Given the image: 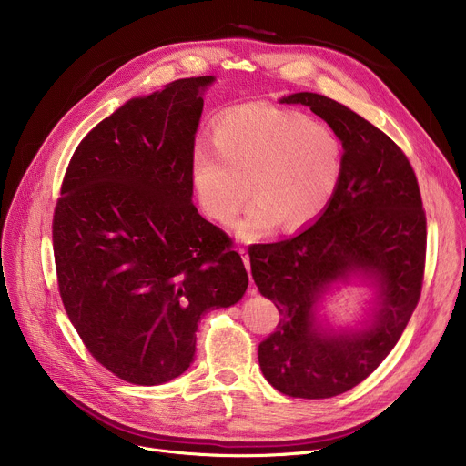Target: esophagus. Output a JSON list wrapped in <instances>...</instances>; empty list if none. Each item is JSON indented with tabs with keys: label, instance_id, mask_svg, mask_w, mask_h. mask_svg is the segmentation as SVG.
Masks as SVG:
<instances>
[{
	"label": "esophagus",
	"instance_id": "obj_1",
	"mask_svg": "<svg viewBox=\"0 0 466 466\" xmlns=\"http://www.w3.org/2000/svg\"><path fill=\"white\" fill-rule=\"evenodd\" d=\"M239 254H241V258H243V263H245V268H247V271H248V279H250V286H252V284H254V282H252V277H250V259H248V254H247V248H243V247H241V248H239ZM248 293H250V295H256V289H254V288H252V289H250V291H248Z\"/></svg>",
	"mask_w": 466,
	"mask_h": 466
}]
</instances>
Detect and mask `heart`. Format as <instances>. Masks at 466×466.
<instances>
[{
  "label": "heart",
  "instance_id": "obj_1",
  "mask_svg": "<svg viewBox=\"0 0 466 466\" xmlns=\"http://www.w3.org/2000/svg\"><path fill=\"white\" fill-rule=\"evenodd\" d=\"M341 178L343 147L334 130L265 103L223 112L212 144L198 142L191 155L195 195L208 218L232 225L248 191L254 197L239 225L247 239L263 238L279 223L286 230L311 225L334 201Z\"/></svg>",
  "mask_w": 466,
  "mask_h": 466
}]
</instances>
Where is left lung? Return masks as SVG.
<instances>
[{
	"mask_svg": "<svg viewBox=\"0 0 466 466\" xmlns=\"http://www.w3.org/2000/svg\"><path fill=\"white\" fill-rule=\"evenodd\" d=\"M306 105L343 144V178L326 212L299 236L248 248L259 293L280 320L258 347L261 372L293 398H331L370 376L406 329L422 291L426 212L415 171L385 132L320 94L280 99ZM360 272L379 286L369 329L328 335L314 324L319 295Z\"/></svg>",
	"mask_w": 466,
	"mask_h": 466,
	"instance_id": "1",
	"label": "left lung"
}]
</instances>
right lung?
I'll return each instance as SVG.
<instances>
[{"instance_id": "1", "label": "right lung", "mask_w": 466, "mask_h": 466, "mask_svg": "<svg viewBox=\"0 0 466 466\" xmlns=\"http://www.w3.org/2000/svg\"><path fill=\"white\" fill-rule=\"evenodd\" d=\"M212 76L127 101L66 169L53 214L60 299L88 352L114 376L158 385L195 356L208 309L248 277L232 239L191 203V155Z\"/></svg>"}]
</instances>
